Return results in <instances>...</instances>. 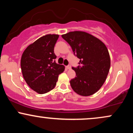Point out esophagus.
I'll list each match as a JSON object with an SVG mask.
<instances>
[{
  "mask_svg": "<svg viewBox=\"0 0 133 133\" xmlns=\"http://www.w3.org/2000/svg\"><path fill=\"white\" fill-rule=\"evenodd\" d=\"M65 68H66L67 69H71V65H67V66H65Z\"/></svg>",
  "mask_w": 133,
  "mask_h": 133,
  "instance_id": "1",
  "label": "esophagus"
}]
</instances>
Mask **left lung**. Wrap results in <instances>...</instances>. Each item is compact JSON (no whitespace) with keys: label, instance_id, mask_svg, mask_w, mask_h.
<instances>
[{"label":"left lung","instance_id":"1","mask_svg":"<svg viewBox=\"0 0 133 133\" xmlns=\"http://www.w3.org/2000/svg\"><path fill=\"white\" fill-rule=\"evenodd\" d=\"M62 37L80 59L78 66L72 68L76 75L70 81L71 88L81 96L92 95L104 83L110 69L108 49L99 39L85 32H70Z\"/></svg>","mask_w":133,"mask_h":133}]
</instances>
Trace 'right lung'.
<instances>
[{
	"instance_id": "1",
	"label": "right lung",
	"mask_w": 133,
	"mask_h": 133,
	"mask_svg": "<svg viewBox=\"0 0 133 133\" xmlns=\"http://www.w3.org/2000/svg\"><path fill=\"white\" fill-rule=\"evenodd\" d=\"M59 35L42 36L29 45L23 52L21 66L29 86L39 94H45L55 88L58 76L64 71L63 65L56 64L54 46Z\"/></svg>"
}]
</instances>
